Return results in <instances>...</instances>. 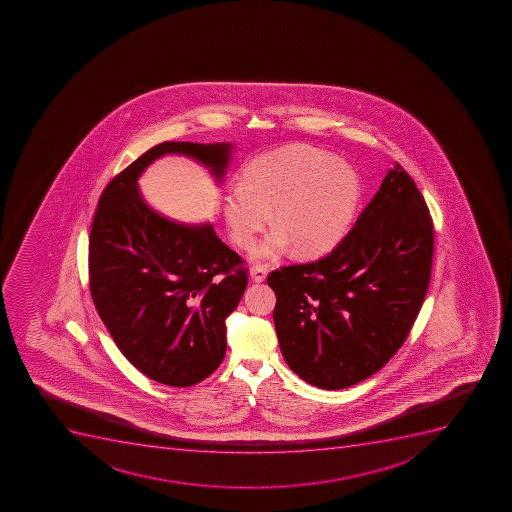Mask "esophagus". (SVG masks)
<instances>
[{
	"mask_svg": "<svg viewBox=\"0 0 512 512\" xmlns=\"http://www.w3.org/2000/svg\"><path fill=\"white\" fill-rule=\"evenodd\" d=\"M249 276L253 279V282H264L267 276V269L264 266H254L251 271H249Z\"/></svg>",
	"mask_w": 512,
	"mask_h": 512,
	"instance_id": "1",
	"label": "esophagus"
}]
</instances>
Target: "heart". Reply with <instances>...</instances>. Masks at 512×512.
Returning <instances> with one entry per match:
<instances>
[{
    "label": "heart",
    "mask_w": 512,
    "mask_h": 512,
    "mask_svg": "<svg viewBox=\"0 0 512 512\" xmlns=\"http://www.w3.org/2000/svg\"><path fill=\"white\" fill-rule=\"evenodd\" d=\"M362 184L351 166L312 147H285L251 161L225 194V218L241 248L253 245L274 209V228L256 259L289 248L303 256L328 253L346 238L356 218Z\"/></svg>",
    "instance_id": "obj_1"
}]
</instances>
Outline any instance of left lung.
Masks as SVG:
<instances>
[{
  "instance_id": "obj_1",
  "label": "left lung",
  "mask_w": 512,
  "mask_h": 512,
  "mask_svg": "<svg viewBox=\"0 0 512 512\" xmlns=\"http://www.w3.org/2000/svg\"><path fill=\"white\" fill-rule=\"evenodd\" d=\"M434 225L413 179L395 163L341 243L315 263L280 267V351L298 377L341 390L382 369L413 328L429 280Z\"/></svg>"
}]
</instances>
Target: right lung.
Instances as JSON below:
<instances>
[{"mask_svg":"<svg viewBox=\"0 0 512 512\" xmlns=\"http://www.w3.org/2000/svg\"><path fill=\"white\" fill-rule=\"evenodd\" d=\"M168 153L194 158L222 181L232 145L160 143L107 184L89 235V290L130 364L155 382L192 387L222 364L225 320L248 269L210 223L173 222L143 200L137 179Z\"/></svg>","mask_w":512,"mask_h":512,"instance_id":"right-lung-1","label":"right lung"}]
</instances>
